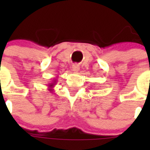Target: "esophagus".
<instances>
[{
	"mask_svg": "<svg viewBox=\"0 0 150 150\" xmlns=\"http://www.w3.org/2000/svg\"><path fill=\"white\" fill-rule=\"evenodd\" d=\"M72 71H74V72H78V71H79V64H73Z\"/></svg>",
	"mask_w": 150,
	"mask_h": 150,
	"instance_id": "34e87169",
	"label": "esophagus"
}]
</instances>
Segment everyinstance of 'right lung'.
<instances>
[{
	"label": "right lung",
	"instance_id": "1",
	"mask_svg": "<svg viewBox=\"0 0 150 150\" xmlns=\"http://www.w3.org/2000/svg\"><path fill=\"white\" fill-rule=\"evenodd\" d=\"M57 83V79H54L53 80V82H51L50 83H49V85H48V90L50 92H52L53 91V88H54V86L56 85Z\"/></svg>",
	"mask_w": 150,
	"mask_h": 150
}]
</instances>
